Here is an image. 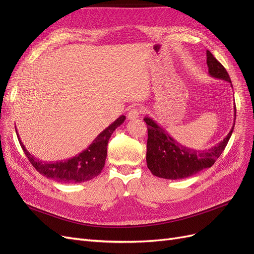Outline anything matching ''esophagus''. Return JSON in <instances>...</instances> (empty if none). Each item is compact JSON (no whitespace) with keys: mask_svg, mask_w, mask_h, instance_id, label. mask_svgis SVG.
I'll use <instances>...</instances> for the list:
<instances>
[{"mask_svg":"<svg viewBox=\"0 0 254 254\" xmlns=\"http://www.w3.org/2000/svg\"><path fill=\"white\" fill-rule=\"evenodd\" d=\"M139 115H140V110L137 108H132L128 111L127 118H128V120H135L139 118Z\"/></svg>","mask_w":254,"mask_h":254,"instance_id":"1","label":"esophagus"}]
</instances>
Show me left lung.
Returning <instances> with one entry per match:
<instances>
[{
	"label": "left lung",
	"mask_w": 254,
	"mask_h": 254,
	"mask_svg": "<svg viewBox=\"0 0 254 254\" xmlns=\"http://www.w3.org/2000/svg\"><path fill=\"white\" fill-rule=\"evenodd\" d=\"M206 64L211 77L226 80L232 87L231 79L226 68L210 51H206ZM235 114L236 108L234 104V117ZM144 121L148 130L147 151H146L147 167L152 175L170 180L188 178L211 167L226 148L235 124L234 121L230 132L217 145L209 149L197 150L177 142L151 118L145 117Z\"/></svg>",
	"instance_id": "left-lung-1"
}]
</instances>
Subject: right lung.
I'll return each instance as SVG.
<instances>
[{"mask_svg":"<svg viewBox=\"0 0 254 254\" xmlns=\"http://www.w3.org/2000/svg\"><path fill=\"white\" fill-rule=\"evenodd\" d=\"M125 119V115H121L95 137L88 148L79 152L77 156L56 162H45L34 157L22 143L17 130L16 132L25 156L41 175L59 183H80L93 179L101 174L105 166L107 146L110 136L114 130L124 123Z\"/></svg>","mask_w":254,"mask_h":254,"instance_id":"add662e5","label":"right lung"}]
</instances>
